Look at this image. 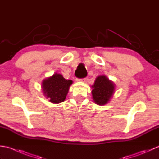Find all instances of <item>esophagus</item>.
<instances>
[{"label":"esophagus","instance_id":"esophagus-1","mask_svg":"<svg viewBox=\"0 0 159 159\" xmlns=\"http://www.w3.org/2000/svg\"><path fill=\"white\" fill-rule=\"evenodd\" d=\"M76 80H78V81H83V82H86L87 80V78H84V79H77Z\"/></svg>","mask_w":159,"mask_h":159}]
</instances>
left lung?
Returning a JSON list of instances; mask_svg holds the SVG:
<instances>
[{
  "label": "left lung",
  "instance_id": "left-lung-1",
  "mask_svg": "<svg viewBox=\"0 0 159 159\" xmlns=\"http://www.w3.org/2000/svg\"><path fill=\"white\" fill-rule=\"evenodd\" d=\"M92 87V98L96 104L104 105L109 102L115 92V84L106 76H98Z\"/></svg>",
  "mask_w": 159,
  "mask_h": 159
}]
</instances>
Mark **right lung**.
I'll use <instances>...</instances> for the list:
<instances>
[{"label":"right lung","instance_id":"1","mask_svg":"<svg viewBox=\"0 0 159 159\" xmlns=\"http://www.w3.org/2000/svg\"><path fill=\"white\" fill-rule=\"evenodd\" d=\"M72 80L64 79L61 74L55 73L42 81V91L50 102L58 104L63 102L69 92Z\"/></svg>","mask_w":159,"mask_h":159}]
</instances>
